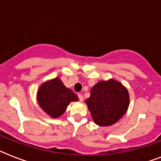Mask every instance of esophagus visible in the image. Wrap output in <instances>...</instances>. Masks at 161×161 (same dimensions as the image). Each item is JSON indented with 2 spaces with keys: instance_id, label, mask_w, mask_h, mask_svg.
<instances>
[{
  "instance_id": "obj_1",
  "label": "esophagus",
  "mask_w": 161,
  "mask_h": 161,
  "mask_svg": "<svg viewBox=\"0 0 161 161\" xmlns=\"http://www.w3.org/2000/svg\"><path fill=\"white\" fill-rule=\"evenodd\" d=\"M78 98H79V101L80 102H83V95H82V94H78Z\"/></svg>"
}]
</instances>
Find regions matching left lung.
Wrapping results in <instances>:
<instances>
[{
    "mask_svg": "<svg viewBox=\"0 0 161 161\" xmlns=\"http://www.w3.org/2000/svg\"><path fill=\"white\" fill-rule=\"evenodd\" d=\"M94 122L101 126H112L121 118L129 107V93L118 81H100L91 89L85 101Z\"/></svg>",
    "mask_w": 161,
    "mask_h": 161,
    "instance_id": "left-lung-1",
    "label": "left lung"
}]
</instances>
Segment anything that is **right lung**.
Segmentation results:
<instances>
[{"label": "right lung", "mask_w": 161, "mask_h": 161, "mask_svg": "<svg viewBox=\"0 0 161 161\" xmlns=\"http://www.w3.org/2000/svg\"><path fill=\"white\" fill-rule=\"evenodd\" d=\"M37 100L47 114L57 118L64 114L71 102L78 101V97L71 89L65 87L59 78H55L40 86Z\"/></svg>", "instance_id": "add662e5"}]
</instances>
